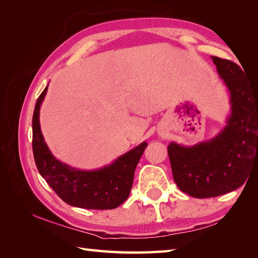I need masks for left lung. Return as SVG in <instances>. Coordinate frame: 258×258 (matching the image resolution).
I'll return each instance as SVG.
<instances>
[{
  "label": "left lung",
  "instance_id": "8db88e82",
  "mask_svg": "<svg viewBox=\"0 0 258 258\" xmlns=\"http://www.w3.org/2000/svg\"><path fill=\"white\" fill-rule=\"evenodd\" d=\"M230 96L226 126L212 139L192 146L168 145L173 178L195 198L216 197L246 181L258 162V85L235 62L211 57Z\"/></svg>",
  "mask_w": 258,
  "mask_h": 258
}]
</instances>
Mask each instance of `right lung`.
<instances>
[{
	"label": "right lung",
	"mask_w": 258,
	"mask_h": 258,
	"mask_svg": "<svg viewBox=\"0 0 258 258\" xmlns=\"http://www.w3.org/2000/svg\"><path fill=\"white\" fill-rule=\"evenodd\" d=\"M48 86L38 97L32 118V147L38 172L68 205L92 210L115 209L127 200L135 171L147 146L142 142L110 165L96 170L76 169L51 154L42 135L40 110Z\"/></svg>",
	"instance_id": "obj_1"
}]
</instances>
